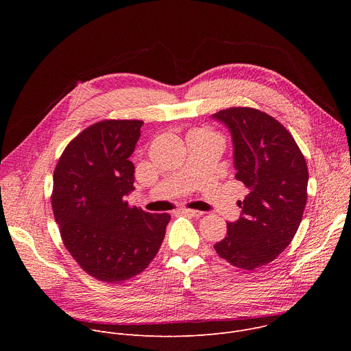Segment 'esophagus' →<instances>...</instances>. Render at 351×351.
<instances>
[{"mask_svg": "<svg viewBox=\"0 0 351 351\" xmlns=\"http://www.w3.org/2000/svg\"><path fill=\"white\" fill-rule=\"evenodd\" d=\"M180 214H184V215H190V217H202L203 213L202 211H197V210H190V208H182L179 210Z\"/></svg>", "mask_w": 351, "mask_h": 351, "instance_id": "1", "label": "esophagus"}]
</instances>
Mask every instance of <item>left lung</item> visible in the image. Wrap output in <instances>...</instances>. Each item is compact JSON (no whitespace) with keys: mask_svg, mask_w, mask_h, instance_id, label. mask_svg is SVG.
Here are the masks:
<instances>
[{"mask_svg":"<svg viewBox=\"0 0 351 351\" xmlns=\"http://www.w3.org/2000/svg\"><path fill=\"white\" fill-rule=\"evenodd\" d=\"M232 136L234 178L248 194L241 215L228 222L214 248L229 264L256 269L274 261L293 240L307 203L308 171L293 136L275 118L254 108L213 115Z\"/></svg>","mask_w":351,"mask_h":351,"instance_id":"left-lung-1","label":"left lung"}]
</instances>
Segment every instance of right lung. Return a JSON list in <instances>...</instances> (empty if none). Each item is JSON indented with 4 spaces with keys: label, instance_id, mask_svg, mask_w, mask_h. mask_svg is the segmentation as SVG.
I'll return each instance as SVG.
<instances>
[{
    "label": "right lung",
    "instance_id": "right-lung-1",
    "mask_svg": "<svg viewBox=\"0 0 351 351\" xmlns=\"http://www.w3.org/2000/svg\"><path fill=\"white\" fill-rule=\"evenodd\" d=\"M141 121H103L76 136L54 172L53 211L65 247L91 276L110 283L143 272L157 256L169 214L130 208L129 160Z\"/></svg>",
    "mask_w": 351,
    "mask_h": 351
}]
</instances>
